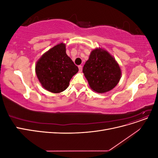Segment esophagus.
I'll return each instance as SVG.
<instances>
[{
	"label": "esophagus",
	"mask_w": 158,
	"mask_h": 158,
	"mask_svg": "<svg viewBox=\"0 0 158 158\" xmlns=\"http://www.w3.org/2000/svg\"><path fill=\"white\" fill-rule=\"evenodd\" d=\"M78 69H79V71L82 72V65H79L78 66Z\"/></svg>",
	"instance_id": "1"
}]
</instances>
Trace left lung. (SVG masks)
Wrapping results in <instances>:
<instances>
[{
	"instance_id": "left-lung-1",
	"label": "left lung",
	"mask_w": 158,
	"mask_h": 158,
	"mask_svg": "<svg viewBox=\"0 0 158 158\" xmlns=\"http://www.w3.org/2000/svg\"><path fill=\"white\" fill-rule=\"evenodd\" d=\"M82 71L91 89L99 94L113 89L121 77V70L115 59L101 48L91 52Z\"/></svg>"
}]
</instances>
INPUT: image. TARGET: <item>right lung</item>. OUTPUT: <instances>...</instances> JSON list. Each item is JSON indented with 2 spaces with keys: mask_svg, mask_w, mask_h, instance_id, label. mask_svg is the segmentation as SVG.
<instances>
[{
  "mask_svg": "<svg viewBox=\"0 0 158 158\" xmlns=\"http://www.w3.org/2000/svg\"><path fill=\"white\" fill-rule=\"evenodd\" d=\"M78 72V66L66 55L63 43L47 51L35 65L36 75L42 86L55 94L67 88L70 80Z\"/></svg>",
  "mask_w": 158,
  "mask_h": 158,
  "instance_id": "add662e5",
  "label": "right lung"
}]
</instances>
